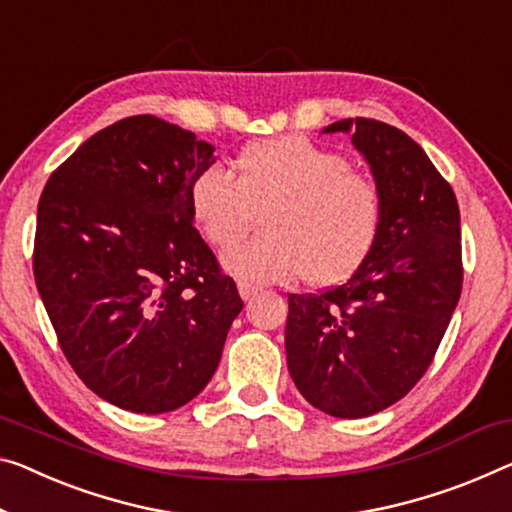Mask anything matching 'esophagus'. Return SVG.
<instances>
[{
	"instance_id": "1",
	"label": "esophagus",
	"mask_w": 512,
	"mask_h": 512,
	"mask_svg": "<svg viewBox=\"0 0 512 512\" xmlns=\"http://www.w3.org/2000/svg\"><path fill=\"white\" fill-rule=\"evenodd\" d=\"M238 290H240V297L242 300H249V297H254L258 293V286L256 283H249V281H238Z\"/></svg>"
}]
</instances>
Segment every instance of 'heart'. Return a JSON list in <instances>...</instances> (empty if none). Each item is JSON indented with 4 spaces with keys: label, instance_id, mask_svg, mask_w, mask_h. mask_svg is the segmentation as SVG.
I'll return each instance as SVG.
<instances>
[{
    "label": "heart",
    "instance_id": "heart-1",
    "mask_svg": "<svg viewBox=\"0 0 512 512\" xmlns=\"http://www.w3.org/2000/svg\"><path fill=\"white\" fill-rule=\"evenodd\" d=\"M190 215L208 245L229 247L256 215L263 233L224 254L242 279L327 288L352 277L384 226V194L343 153L288 135L254 141L235 157V178L210 164L190 183Z\"/></svg>",
    "mask_w": 512,
    "mask_h": 512
}]
</instances>
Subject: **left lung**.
<instances>
[{
    "label": "left lung",
    "instance_id": "8db88e82",
    "mask_svg": "<svg viewBox=\"0 0 512 512\" xmlns=\"http://www.w3.org/2000/svg\"><path fill=\"white\" fill-rule=\"evenodd\" d=\"M384 194V226L366 263L338 286L288 295L286 357L318 410L359 419L387 410L426 375L462 293L453 187L412 137L375 119H343Z\"/></svg>",
    "mask_w": 512,
    "mask_h": 512
}]
</instances>
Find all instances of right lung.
<instances>
[{"label": "right lung", "instance_id": "right-lung-1", "mask_svg": "<svg viewBox=\"0 0 512 512\" xmlns=\"http://www.w3.org/2000/svg\"><path fill=\"white\" fill-rule=\"evenodd\" d=\"M212 148L151 114L89 137L38 201L34 279L57 341L100 398L137 414L190 403L242 311L192 226L190 183Z\"/></svg>", "mask_w": 512, "mask_h": 512}]
</instances>
